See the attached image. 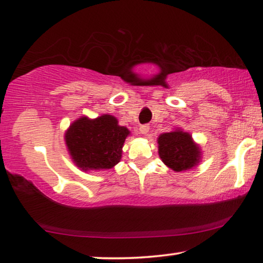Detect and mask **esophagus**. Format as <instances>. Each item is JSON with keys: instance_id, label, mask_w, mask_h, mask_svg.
I'll return each instance as SVG.
<instances>
[{"instance_id": "esophagus-1", "label": "esophagus", "mask_w": 263, "mask_h": 263, "mask_svg": "<svg viewBox=\"0 0 263 263\" xmlns=\"http://www.w3.org/2000/svg\"><path fill=\"white\" fill-rule=\"evenodd\" d=\"M150 130V127H148V125H140L139 127V131L140 133H143V135H146V133Z\"/></svg>"}]
</instances>
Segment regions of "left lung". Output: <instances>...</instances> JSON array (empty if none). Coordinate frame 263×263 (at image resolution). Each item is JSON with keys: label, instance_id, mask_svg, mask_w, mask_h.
Segmentation results:
<instances>
[{"label": "left lung", "instance_id": "8db88e82", "mask_svg": "<svg viewBox=\"0 0 263 263\" xmlns=\"http://www.w3.org/2000/svg\"><path fill=\"white\" fill-rule=\"evenodd\" d=\"M158 154L163 163L176 172L193 169L201 160V148L190 133L179 128L159 136Z\"/></svg>", "mask_w": 263, "mask_h": 263}]
</instances>
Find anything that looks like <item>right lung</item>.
Segmentation results:
<instances>
[{"instance_id":"obj_1","label":"right lung","mask_w":263,"mask_h":263,"mask_svg":"<svg viewBox=\"0 0 263 263\" xmlns=\"http://www.w3.org/2000/svg\"><path fill=\"white\" fill-rule=\"evenodd\" d=\"M130 131L113 116L81 117L70 124L65 142L73 162L81 170H107L118 164Z\"/></svg>"}]
</instances>
